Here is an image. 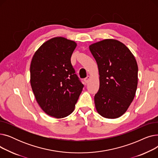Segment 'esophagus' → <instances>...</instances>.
I'll use <instances>...</instances> for the list:
<instances>
[{
	"label": "esophagus",
	"mask_w": 158,
	"mask_h": 158,
	"mask_svg": "<svg viewBox=\"0 0 158 158\" xmlns=\"http://www.w3.org/2000/svg\"><path fill=\"white\" fill-rule=\"evenodd\" d=\"M89 79H90V77H89V76H88L84 79V81L85 82V83H88V82L89 81Z\"/></svg>",
	"instance_id": "34e87169"
}]
</instances>
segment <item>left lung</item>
I'll list each match as a JSON object with an SVG mask.
<instances>
[{
    "label": "left lung",
    "instance_id": "1",
    "mask_svg": "<svg viewBox=\"0 0 158 158\" xmlns=\"http://www.w3.org/2000/svg\"><path fill=\"white\" fill-rule=\"evenodd\" d=\"M96 60L100 86L94 101L98 114L117 118L127 110L138 85V64L134 55L120 41L106 39L89 46Z\"/></svg>",
    "mask_w": 158,
    "mask_h": 158
}]
</instances>
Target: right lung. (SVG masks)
Masks as SVG:
<instances>
[{"label": "right lung", "instance_id": "1", "mask_svg": "<svg viewBox=\"0 0 158 158\" xmlns=\"http://www.w3.org/2000/svg\"><path fill=\"white\" fill-rule=\"evenodd\" d=\"M77 44L63 37L49 40L33 56L31 85L42 110L56 118L74 110L84 85L75 73L70 58Z\"/></svg>", "mask_w": 158, "mask_h": 158}]
</instances>
